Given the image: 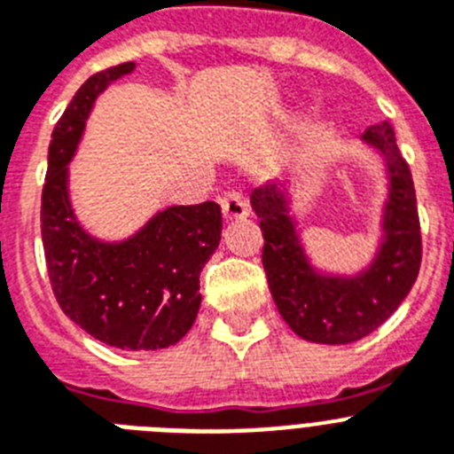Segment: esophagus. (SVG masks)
<instances>
[{
  "instance_id": "1",
  "label": "esophagus",
  "mask_w": 454,
  "mask_h": 454,
  "mask_svg": "<svg viewBox=\"0 0 454 454\" xmlns=\"http://www.w3.org/2000/svg\"><path fill=\"white\" fill-rule=\"evenodd\" d=\"M220 207H223V215L227 220L247 218V202L239 191L224 192L223 198H220Z\"/></svg>"
}]
</instances>
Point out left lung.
<instances>
[{"instance_id":"left-lung-1","label":"left lung","mask_w":454,"mask_h":454,"mask_svg":"<svg viewBox=\"0 0 454 454\" xmlns=\"http://www.w3.org/2000/svg\"><path fill=\"white\" fill-rule=\"evenodd\" d=\"M362 140L384 156L388 200L382 240L371 266L356 275H323L300 243L288 195L279 184L254 188L250 204L263 231V270L272 300L300 339L346 346L375 332L400 307L420 270V223L411 170L388 122L372 124Z\"/></svg>"}]
</instances>
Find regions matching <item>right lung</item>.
<instances>
[{
    "mask_svg": "<svg viewBox=\"0 0 454 454\" xmlns=\"http://www.w3.org/2000/svg\"><path fill=\"white\" fill-rule=\"evenodd\" d=\"M134 67L120 63L92 74L56 122L40 231L51 291L63 314L106 346L159 350L184 339L198 318L200 272L220 243V207H168L127 240L104 243L77 223L67 195V163L92 104L108 83Z\"/></svg>",
    "mask_w": 454,
    "mask_h": 454,
    "instance_id": "1",
    "label": "right lung"
}]
</instances>
